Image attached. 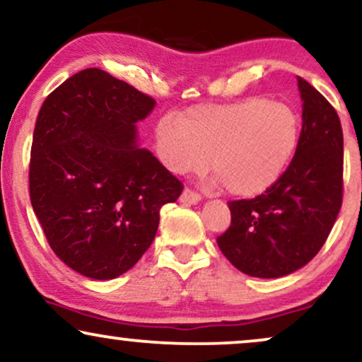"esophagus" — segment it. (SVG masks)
Segmentation results:
<instances>
[{
  "label": "esophagus",
  "mask_w": 362,
  "mask_h": 362,
  "mask_svg": "<svg viewBox=\"0 0 362 362\" xmlns=\"http://www.w3.org/2000/svg\"><path fill=\"white\" fill-rule=\"evenodd\" d=\"M200 200H202V197H200L199 194H195V192H192L190 189H185L180 195V202L187 204V205H195V204H199Z\"/></svg>",
  "instance_id": "esophagus-1"
}]
</instances>
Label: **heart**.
<instances>
[{
    "instance_id": "heart-1",
    "label": "heart",
    "mask_w": 362,
    "mask_h": 362,
    "mask_svg": "<svg viewBox=\"0 0 362 362\" xmlns=\"http://www.w3.org/2000/svg\"><path fill=\"white\" fill-rule=\"evenodd\" d=\"M300 120L289 105L252 97L199 107L155 130L158 158L177 175L217 173L228 194L255 197L276 184L294 157Z\"/></svg>"
}]
</instances>
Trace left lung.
Here are the masks:
<instances>
[{
  "label": "left lung",
  "instance_id": "1",
  "mask_svg": "<svg viewBox=\"0 0 362 362\" xmlns=\"http://www.w3.org/2000/svg\"><path fill=\"white\" fill-rule=\"evenodd\" d=\"M303 130L282 177L250 200L228 202L230 227L217 237L234 267L260 279L284 277L314 259L342 204V128L331 103L297 76Z\"/></svg>",
  "mask_w": 362,
  "mask_h": 362
}]
</instances>
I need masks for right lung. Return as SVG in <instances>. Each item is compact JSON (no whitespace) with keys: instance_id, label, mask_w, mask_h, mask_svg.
<instances>
[{"instance_id":"1","label":"right lung","mask_w":362,"mask_h":362,"mask_svg":"<svg viewBox=\"0 0 362 362\" xmlns=\"http://www.w3.org/2000/svg\"><path fill=\"white\" fill-rule=\"evenodd\" d=\"M155 100L100 68L52 91L36 118L31 205L53 252L95 281L122 276L152 245L180 182L139 145Z\"/></svg>"}]
</instances>
